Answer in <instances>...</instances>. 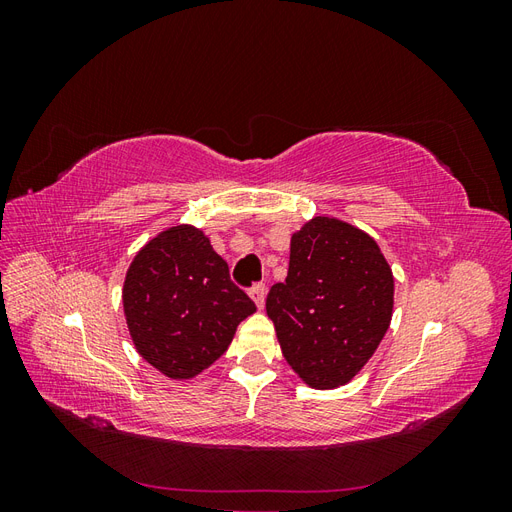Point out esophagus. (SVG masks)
I'll use <instances>...</instances> for the list:
<instances>
[{"label": "esophagus", "instance_id": "esophagus-1", "mask_svg": "<svg viewBox=\"0 0 512 512\" xmlns=\"http://www.w3.org/2000/svg\"><path fill=\"white\" fill-rule=\"evenodd\" d=\"M250 297L256 303V307L262 309V307H265V299H267V286L265 284H254L250 288Z\"/></svg>", "mask_w": 512, "mask_h": 512}]
</instances>
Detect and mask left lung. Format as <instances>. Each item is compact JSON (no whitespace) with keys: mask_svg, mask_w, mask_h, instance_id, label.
<instances>
[{"mask_svg":"<svg viewBox=\"0 0 512 512\" xmlns=\"http://www.w3.org/2000/svg\"><path fill=\"white\" fill-rule=\"evenodd\" d=\"M395 277L376 239L316 215L290 239L284 284L267 297L286 363L309 389L348 384L389 331Z\"/></svg>","mask_w":512,"mask_h":512,"instance_id":"obj_1","label":"left lung"}]
</instances>
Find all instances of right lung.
<instances>
[{
	"mask_svg": "<svg viewBox=\"0 0 512 512\" xmlns=\"http://www.w3.org/2000/svg\"><path fill=\"white\" fill-rule=\"evenodd\" d=\"M123 314L136 352L170 380H192L228 350L256 305L192 224L164 228L126 271Z\"/></svg>",
	"mask_w": 512,
	"mask_h": 512,
	"instance_id": "add662e5",
	"label": "right lung"
}]
</instances>
